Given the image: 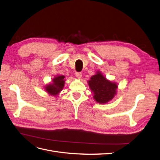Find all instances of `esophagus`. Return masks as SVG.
Instances as JSON below:
<instances>
[{
	"label": "esophagus",
	"instance_id": "34e87169",
	"mask_svg": "<svg viewBox=\"0 0 160 160\" xmlns=\"http://www.w3.org/2000/svg\"><path fill=\"white\" fill-rule=\"evenodd\" d=\"M75 76H76L78 79H81V77H82V73H81V72H76V73H75Z\"/></svg>",
	"mask_w": 160,
	"mask_h": 160
}]
</instances>
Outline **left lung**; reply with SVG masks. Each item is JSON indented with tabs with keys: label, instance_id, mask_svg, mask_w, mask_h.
Segmentation results:
<instances>
[{
	"label": "left lung",
	"instance_id": "left-lung-1",
	"mask_svg": "<svg viewBox=\"0 0 160 160\" xmlns=\"http://www.w3.org/2000/svg\"><path fill=\"white\" fill-rule=\"evenodd\" d=\"M88 85L93 93L94 99L101 104L108 103L117 94L118 84L108 80L101 71L96 72V74L91 77Z\"/></svg>",
	"mask_w": 160,
	"mask_h": 160
}]
</instances>
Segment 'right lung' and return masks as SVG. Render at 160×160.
<instances>
[{
	"label": "right lung",
	"mask_w": 160,
	"mask_h": 160,
	"mask_svg": "<svg viewBox=\"0 0 160 160\" xmlns=\"http://www.w3.org/2000/svg\"><path fill=\"white\" fill-rule=\"evenodd\" d=\"M65 76L57 75L52 79V83L45 85V90L48 94L52 96H57L62 90L65 85Z\"/></svg>",
	"instance_id": "1"
}]
</instances>
